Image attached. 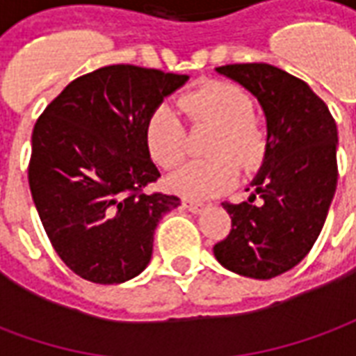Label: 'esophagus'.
Returning a JSON list of instances; mask_svg holds the SVG:
<instances>
[{"label":"esophagus","instance_id":"esophagus-1","mask_svg":"<svg viewBox=\"0 0 356 356\" xmlns=\"http://www.w3.org/2000/svg\"><path fill=\"white\" fill-rule=\"evenodd\" d=\"M183 206H185L188 211H193V213H202V211L206 209V204H204V202H196V200H185L183 202Z\"/></svg>","mask_w":356,"mask_h":356}]
</instances>
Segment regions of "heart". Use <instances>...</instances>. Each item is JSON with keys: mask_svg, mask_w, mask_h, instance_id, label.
I'll use <instances>...</instances> for the list:
<instances>
[{"mask_svg": "<svg viewBox=\"0 0 356 356\" xmlns=\"http://www.w3.org/2000/svg\"><path fill=\"white\" fill-rule=\"evenodd\" d=\"M179 108L193 125H216L208 160L185 163L170 177L171 191L204 200L231 188L240 173L238 161L252 170L267 152V129L254 116V101L232 81L209 80L179 97ZM145 145L158 165L171 170L183 162L186 129L177 110L158 104L145 124Z\"/></svg>", "mask_w": 356, "mask_h": 356, "instance_id": "heart-1", "label": "heart"}]
</instances>
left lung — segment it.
I'll use <instances>...</instances> for the list:
<instances>
[{
  "mask_svg": "<svg viewBox=\"0 0 356 356\" xmlns=\"http://www.w3.org/2000/svg\"><path fill=\"white\" fill-rule=\"evenodd\" d=\"M216 70L257 97L267 118V152L250 200L223 204L232 229L213 254L232 273L267 280L296 267L321 234L337 185V127L326 102L276 66Z\"/></svg>",
  "mask_w": 356,
  "mask_h": 356,
  "instance_id": "left-lung-1",
  "label": "left lung"
}]
</instances>
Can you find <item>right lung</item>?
Returning a JSON list of instances; mask_svg holds the SVG:
<instances>
[{"mask_svg": "<svg viewBox=\"0 0 356 356\" xmlns=\"http://www.w3.org/2000/svg\"><path fill=\"white\" fill-rule=\"evenodd\" d=\"M188 76L102 66L70 81L38 118L28 183L58 257L95 284H122L152 257L154 229L179 206L147 193L160 171L145 145L150 112Z\"/></svg>", "mask_w": 356, "mask_h": 356, "instance_id": "obj_1", "label": "right lung"}]
</instances>
